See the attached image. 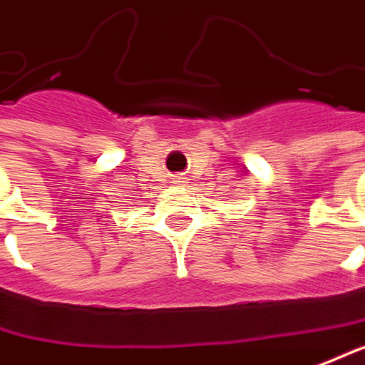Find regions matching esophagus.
Returning <instances> with one entry per match:
<instances>
[{
    "mask_svg": "<svg viewBox=\"0 0 365 365\" xmlns=\"http://www.w3.org/2000/svg\"><path fill=\"white\" fill-rule=\"evenodd\" d=\"M174 182H187V174H176L174 176Z\"/></svg>",
    "mask_w": 365,
    "mask_h": 365,
    "instance_id": "1",
    "label": "esophagus"
}]
</instances>
